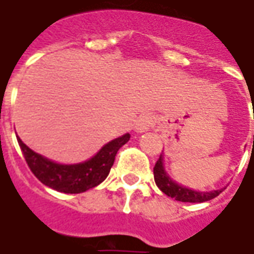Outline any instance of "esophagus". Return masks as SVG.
I'll return each instance as SVG.
<instances>
[{
	"instance_id": "34e87169",
	"label": "esophagus",
	"mask_w": 254,
	"mask_h": 254,
	"mask_svg": "<svg viewBox=\"0 0 254 254\" xmlns=\"http://www.w3.org/2000/svg\"><path fill=\"white\" fill-rule=\"evenodd\" d=\"M151 127H153V116L150 114H142L139 118L136 119L135 131H136L138 134H142V132L149 131Z\"/></svg>"
}]
</instances>
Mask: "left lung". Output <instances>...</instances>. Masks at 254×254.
<instances>
[{
    "label": "left lung",
    "mask_w": 254,
    "mask_h": 254,
    "mask_svg": "<svg viewBox=\"0 0 254 254\" xmlns=\"http://www.w3.org/2000/svg\"><path fill=\"white\" fill-rule=\"evenodd\" d=\"M254 143V142H253ZM154 181L157 187L160 188L165 195L169 197H173L175 200L186 201V203H203L214 199L221 193V190H195L188 187H184L175 181L165 170V164H164V153L160 155V158L157 161L154 166Z\"/></svg>",
    "instance_id": "8db88e82"
}]
</instances>
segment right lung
<instances>
[{
    "mask_svg": "<svg viewBox=\"0 0 254 254\" xmlns=\"http://www.w3.org/2000/svg\"><path fill=\"white\" fill-rule=\"evenodd\" d=\"M129 140V134L105 143L89 160L78 164H59L39 154L17 136V142L29 169L44 186L64 193H81L94 188L107 179L118 150Z\"/></svg>",
    "mask_w": 254,
    "mask_h": 254,
    "instance_id": "obj_1",
    "label": "right lung"
}]
</instances>
